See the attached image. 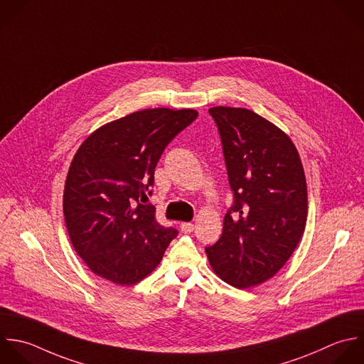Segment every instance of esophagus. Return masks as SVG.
<instances>
[{"instance_id": "obj_1", "label": "esophagus", "mask_w": 364, "mask_h": 364, "mask_svg": "<svg viewBox=\"0 0 364 364\" xmlns=\"http://www.w3.org/2000/svg\"><path fill=\"white\" fill-rule=\"evenodd\" d=\"M180 228H181V231L184 234H190V232L194 231V224H191V223H181Z\"/></svg>"}]
</instances>
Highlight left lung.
Instances as JSON below:
<instances>
[{
  "label": "left lung",
  "mask_w": 364,
  "mask_h": 364,
  "mask_svg": "<svg viewBox=\"0 0 364 364\" xmlns=\"http://www.w3.org/2000/svg\"><path fill=\"white\" fill-rule=\"evenodd\" d=\"M232 205L220 240L205 247L215 274L235 288L274 277L295 251L306 224L304 167L291 139L248 109L213 107Z\"/></svg>",
  "instance_id": "8db88e82"
}]
</instances>
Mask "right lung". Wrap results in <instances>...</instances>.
I'll return each mask as SVG.
<instances>
[{"instance_id":"add662e5","label":"right lung","mask_w":364,"mask_h":364,"mask_svg":"<svg viewBox=\"0 0 364 364\" xmlns=\"http://www.w3.org/2000/svg\"><path fill=\"white\" fill-rule=\"evenodd\" d=\"M198 113L146 109L107 123L76 151L65 183L63 215L77 255L93 274L133 285L161 261L178 231L156 221V166Z\"/></svg>"}]
</instances>
